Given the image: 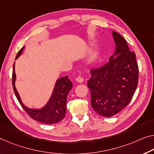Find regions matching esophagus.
I'll use <instances>...</instances> for the list:
<instances>
[{"label": "esophagus", "instance_id": "34e87169", "mask_svg": "<svg viewBox=\"0 0 154 154\" xmlns=\"http://www.w3.org/2000/svg\"><path fill=\"white\" fill-rule=\"evenodd\" d=\"M75 80H76L77 82H78V83H80V84L82 83V82H83V81H84L83 78H82V77H80V76L77 77L76 79H75Z\"/></svg>", "mask_w": 154, "mask_h": 154}]
</instances>
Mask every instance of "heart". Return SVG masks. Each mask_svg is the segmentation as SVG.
I'll return each mask as SVG.
<instances>
[{
	"label": "heart",
	"instance_id": "obj_1",
	"mask_svg": "<svg viewBox=\"0 0 154 154\" xmlns=\"http://www.w3.org/2000/svg\"><path fill=\"white\" fill-rule=\"evenodd\" d=\"M100 57V52L97 46H94L88 57V62L90 64H93L97 62Z\"/></svg>",
	"mask_w": 154,
	"mask_h": 154
}]
</instances>
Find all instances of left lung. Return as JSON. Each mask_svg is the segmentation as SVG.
I'll list each match as a JSON object with an SVG mask.
<instances>
[{
  "mask_svg": "<svg viewBox=\"0 0 154 154\" xmlns=\"http://www.w3.org/2000/svg\"><path fill=\"white\" fill-rule=\"evenodd\" d=\"M116 50L109 61L91 70L87 86L91 106L97 114L111 117L130 102L138 82V66L135 52H131L125 38L112 32Z\"/></svg>",
  "mask_w": 154,
  "mask_h": 154,
  "instance_id": "left-lung-1",
  "label": "left lung"
}]
</instances>
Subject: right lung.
<instances>
[{"label": "right lung", "instance_id": "obj_1", "mask_svg": "<svg viewBox=\"0 0 154 154\" xmlns=\"http://www.w3.org/2000/svg\"><path fill=\"white\" fill-rule=\"evenodd\" d=\"M25 46L19 50L16 57L15 60L20 56ZM17 75L15 73V62L14 63L12 72V86L16 97L26 113L34 119L40 122L52 125L60 122L63 119L66 113V100L70 91L72 88V84L68 79V76H65L57 79L55 82L52 95L45 106L40 109H32L26 106L23 103L20 97L15 86Z\"/></svg>", "mask_w": 154, "mask_h": 154}]
</instances>
